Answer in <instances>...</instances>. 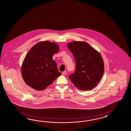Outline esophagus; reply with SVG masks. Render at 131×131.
Segmentation results:
<instances>
[{
	"label": "esophagus",
	"mask_w": 131,
	"mask_h": 131,
	"mask_svg": "<svg viewBox=\"0 0 131 131\" xmlns=\"http://www.w3.org/2000/svg\"><path fill=\"white\" fill-rule=\"evenodd\" d=\"M67 74V71H64L63 72H62V74L64 75H66Z\"/></svg>",
	"instance_id": "1"
}]
</instances>
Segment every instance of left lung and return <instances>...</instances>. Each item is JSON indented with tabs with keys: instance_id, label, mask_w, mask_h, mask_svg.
<instances>
[{
	"instance_id": "left-lung-1",
	"label": "left lung",
	"mask_w": 131,
	"mask_h": 131,
	"mask_svg": "<svg viewBox=\"0 0 131 131\" xmlns=\"http://www.w3.org/2000/svg\"><path fill=\"white\" fill-rule=\"evenodd\" d=\"M67 46L76 63L75 71L70 75L69 78L80 90H91L99 83L104 73L101 56L85 42L75 41L68 43Z\"/></svg>"
}]
</instances>
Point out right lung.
Returning a JSON list of instances; mask_svg holds the SVG:
<instances>
[{"instance_id":"1","label":"right lung","mask_w":131,"mask_h":131,"mask_svg":"<svg viewBox=\"0 0 131 131\" xmlns=\"http://www.w3.org/2000/svg\"><path fill=\"white\" fill-rule=\"evenodd\" d=\"M59 50L58 44L48 41L34 46L21 66V75L25 83L36 90H43L61 75L52 59Z\"/></svg>"}]
</instances>
